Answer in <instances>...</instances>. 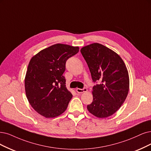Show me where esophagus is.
I'll list each match as a JSON object with an SVG mask.
<instances>
[{
  "instance_id": "obj_1",
  "label": "esophagus",
  "mask_w": 151,
  "mask_h": 151,
  "mask_svg": "<svg viewBox=\"0 0 151 151\" xmlns=\"http://www.w3.org/2000/svg\"><path fill=\"white\" fill-rule=\"evenodd\" d=\"M76 91L77 93H84V92H86L88 91V90L86 88H83V89H80V88H76Z\"/></svg>"
}]
</instances>
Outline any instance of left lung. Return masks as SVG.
Instances as JSON below:
<instances>
[{"instance_id": "left-lung-1", "label": "left lung", "mask_w": 151, "mask_h": 151, "mask_svg": "<svg viewBox=\"0 0 151 151\" xmlns=\"http://www.w3.org/2000/svg\"><path fill=\"white\" fill-rule=\"evenodd\" d=\"M80 52L93 81L101 83L93 86V100L87 109L97 118H108L121 108L129 92V77L126 65L118 53L98 43L83 47Z\"/></svg>"}]
</instances>
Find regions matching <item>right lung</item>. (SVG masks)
Here are the masks:
<instances>
[{
  "label": "right lung",
  "mask_w": 151,
  "mask_h": 151,
  "mask_svg": "<svg viewBox=\"0 0 151 151\" xmlns=\"http://www.w3.org/2000/svg\"><path fill=\"white\" fill-rule=\"evenodd\" d=\"M79 52V47L57 43L31 58L25 78L26 96L37 112L46 118L63 113L72 98L63 75L66 60Z\"/></svg>",
  "instance_id": "right-lung-1"
}]
</instances>
